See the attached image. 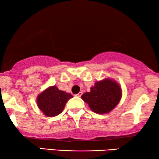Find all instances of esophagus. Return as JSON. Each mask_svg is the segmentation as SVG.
Here are the masks:
<instances>
[{"label":"esophagus","instance_id":"34e87169","mask_svg":"<svg viewBox=\"0 0 159 159\" xmlns=\"http://www.w3.org/2000/svg\"><path fill=\"white\" fill-rule=\"evenodd\" d=\"M82 95V92H80L79 93H77V94L76 95V96H77V97H81Z\"/></svg>","mask_w":159,"mask_h":159}]
</instances>
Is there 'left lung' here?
Returning a JSON list of instances; mask_svg holds the SVG:
<instances>
[{
    "label": "left lung",
    "instance_id": "8db88e82",
    "mask_svg": "<svg viewBox=\"0 0 159 159\" xmlns=\"http://www.w3.org/2000/svg\"><path fill=\"white\" fill-rule=\"evenodd\" d=\"M121 98V88L116 82L108 79L97 82L90 88V92L82 95L83 101L97 114L111 111L119 103Z\"/></svg>",
    "mask_w": 159,
    "mask_h": 159
}]
</instances>
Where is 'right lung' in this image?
Wrapping results in <instances>:
<instances>
[{
	"label": "right lung",
	"instance_id": "right-lung-1",
	"mask_svg": "<svg viewBox=\"0 0 159 159\" xmlns=\"http://www.w3.org/2000/svg\"><path fill=\"white\" fill-rule=\"evenodd\" d=\"M73 98L70 93L59 90L52 86L38 95L37 103L40 109L47 116H55L61 114L69 99Z\"/></svg>",
	"mask_w": 159,
	"mask_h": 159
}]
</instances>
